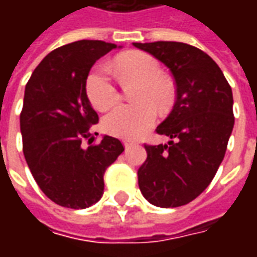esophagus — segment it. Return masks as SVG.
<instances>
[{
    "instance_id": "34e87169",
    "label": "esophagus",
    "mask_w": 257,
    "mask_h": 257,
    "mask_svg": "<svg viewBox=\"0 0 257 257\" xmlns=\"http://www.w3.org/2000/svg\"><path fill=\"white\" fill-rule=\"evenodd\" d=\"M123 146H125V149H129V147L135 146V142H131V140H123Z\"/></svg>"
}]
</instances>
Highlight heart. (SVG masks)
I'll list each match as a JSON object with an SVG mask.
<instances>
[{"label": "heart", "instance_id": "1", "mask_svg": "<svg viewBox=\"0 0 257 257\" xmlns=\"http://www.w3.org/2000/svg\"><path fill=\"white\" fill-rule=\"evenodd\" d=\"M114 67L123 82H139L134 92L135 104L115 107L103 119L107 134L121 139H136L153 126L160 111H167L173 101V86L161 77V66L156 59L143 52L119 55ZM88 99L100 111L115 106L119 100V90L112 81L108 68L96 66L86 78Z\"/></svg>", "mask_w": 257, "mask_h": 257}]
</instances>
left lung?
<instances>
[{"mask_svg": "<svg viewBox=\"0 0 257 257\" xmlns=\"http://www.w3.org/2000/svg\"><path fill=\"white\" fill-rule=\"evenodd\" d=\"M134 45L165 64L176 84L172 111L156 129L171 140L145 146L147 160L138 171L139 189L156 206H182L209 186L224 158L234 126L231 86L215 60L189 44Z\"/></svg>", "mask_w": 257, "mask_h": 257, "instance_id": "1", "label": "left lung"}]
</instances>
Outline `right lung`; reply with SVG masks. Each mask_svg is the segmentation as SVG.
Returning a JSON list of instances; mask_svg holds the SVG:
<instances>
[{
  "mask_svg": "<svg viewBox=\"0 0 257 257\" xmlns=\"http://www.w3.org/2000/svg\"><path fill=\"white\" fill-rule=\"evenodd\" d=\"M114 48L92 40L63 45L42 59L26 85L20 112L26 162L42 193L64 208L96 204L106 169L123 151L111 136L93 145L90 131L99 117L86 96L90 68Z\"/></svg>",
  "mask_w": 257,
  "mask_h": 257,
  "instance_id": "1",
  "label": "right lung"
}]
</instances>
